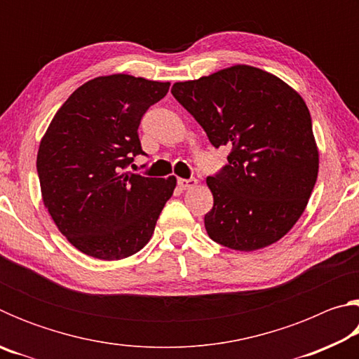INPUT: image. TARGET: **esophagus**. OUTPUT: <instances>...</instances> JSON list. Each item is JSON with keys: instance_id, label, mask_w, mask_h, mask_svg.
Returning a JSON list of instances; mask_svg holds the SVG:
<instances>
[{"instance_id": "esophagus-1", "label": "esophagus", "mask_w": 359, "mask_h": 359, "mask_svg": "<svg viewBox=\"0 0 359 359\" xmlns=\"http://www.w3.org/2000/svg\"><path fill=\"white\" fill-rule=\"evenodd\" d=\"M177 185L180 187V190H190V188H194L198 185L196 179H179Z\"/></svg>"}]
</instances>
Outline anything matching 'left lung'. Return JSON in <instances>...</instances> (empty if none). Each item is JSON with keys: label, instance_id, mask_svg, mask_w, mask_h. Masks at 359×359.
Wrapping results in <instances>:
<instances>
[{"label": "left lung", "instance_id": "obj_1", "mask_svg": "<svg viewBox=\"0 0 359 359\" xmlns=\"http://www.w3.org/2000/svg\"><path fill=\"white\" fill-rule=\"evenodd\" d=\"M171 93L203 126L228 165L208 177L214 208L209 238L253 252L282 239L299 220L318 175V149L306 102L271 72L236 65Z\"/></svg>", "mask_w": 359, "mask_h": 359}]
</instances>
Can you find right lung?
Instances as JSON below:
<instances>
[{
  "label": "right lung",
  "instance_id": "add662e5",
  "mask_svg": "<svg viewBox=\"0 0 359 359\" xmlns=\"http://www.w3.org/2000/svg\"><path fill=\"white\" fill-rule=\"evenodd\" d=\"M169 82L128 74L92 79L58 109L39 144L42 201L60 233L88 257L121 259L147 244L175 177L126 171L145 155L137 128Z\"/></svg>",
  "mask_w": 359,
  "mask_h": 359
}]
</instances>
